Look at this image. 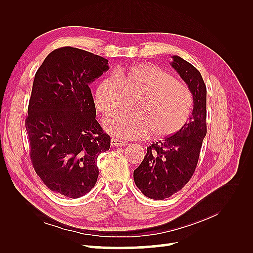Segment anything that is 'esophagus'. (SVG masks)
<instances>
[{
  "label": "esophagus",
  "instance_id": "1",
  "mask_svg": "<svg viewBox=\"0 0 253 253\" xmlns=\"http://www.w3.org/2000/svg\"><path fill=\"white\" fill-rule=\"evenodd\" d=\"M111 144H112V147H120V145L126 144V142L120 140V139H117V138H112Z\"/></svg>",
  "mask_w": 253,
  "mask_h": 253
}]
</instances>
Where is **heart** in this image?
<instances>
[{
  "label": "heart",
  "mask_w": 253,
  "mask_h": 253,
  "mask_svg": "<svg viewBox=\"0 0 253 253\" xmlns=\"http://www.w3.org/2000/svg\"><path fill=\"white\" fill-rule=\"evenodd\" d=\"M121 89L139 94L131 108L132 114L103 122L106 131L121 138H142L150 132L155 138L173 135L186 125L192 111L193 98L186 84L155 65L117 70L115 77L99 81L94 91L96 110L104 116L116 113Z\"/></svg>",
  "instance_id": "1"
}]
</instances>
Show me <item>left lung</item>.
Segmentation results:
<instances>
[{
    "label": "left lung",
    "mask_w": 253,
    "mask_h": 253,
    "mask_svg": "<svg viewBox=\"0 0 253 253\" xmlns=\"http://www.w3.org/2000/svg\"><path fill=\"white\" fill-rule=\"evenodd\" d=\"M171 66L193 96V111L178 132L147 148L134 181L141 192L153 200H165L181 190L192 177L207 134V88L201 73L186 60L173 56Z\"/></svg>",
    "instance_id": "1"
}]
</instances>
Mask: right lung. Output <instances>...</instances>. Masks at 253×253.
Wrapping results in <instances>:
<instances>
[{"mask_svg":"<svg viewBox=\"0 0 253 253\" xmlns=\"http://www.w3.org/2000/svg\"><path fill=\"white\" fill-rule=\"evenodd\" d=\"M109 61L71 46L51 51L35 75L25 126L30 159L49 190L79 198L94 188L111 137L96 120L89 84Z\"/></svg>","mask_w":253,"mask_h":253,"instance_id":"obj_1","label":"right lung"}]
</instances>
